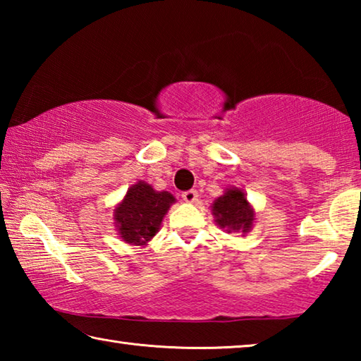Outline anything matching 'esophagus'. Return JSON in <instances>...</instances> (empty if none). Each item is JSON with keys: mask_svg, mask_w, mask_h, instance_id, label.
Wrapping results in <instances>:
<instances>
[{"mask_svg": "<svg viewBox=\"0 0 361 361\" xmlns=\"http://www.w3.org/2000/svg\"><path fill=\"white\" fill-rule=\"evenodd\" d=\"M181 197H183V200H185V202H188V204H194V202H197V191H195V189H189V191H185L181 194Z\"/></svg>", "mask_w": 361, "mask_h": 361, "instance_id": "1", "label": "esophagus"}]
</instances>
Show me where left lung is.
Returning <instances> with one entry per match:
<instances>
[{
  "mask_svg": "<svg viewBox=\"0 0 361 361\" xmlns=\"http://www.w3.org/2000/svg\"><path fill=\"white\" fill-rule=\"evenodd\" d=\"M213 215L216 216L219 228L231 231L247 232L252 228L253 210L250 209L245 194L239 189H229L213 204Z\"/></svg>",
  "mask_w": 361,
  "mask_h": 361,
  "instance_id": "8db88e82",
  "label": "left lung"
}]
</instances>
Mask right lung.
I'll return each mask as SVG.
<instances>
[{"mask_svg": "<svg viewBox=\"0 0 361 361\" xmlns=\"http://www.w3.org/2000/svg\"><path fill=\"white\" fill-rule=\"evenodd\" d=\"M175 197L167 191L157 192L149 185L140 181L127 191L122 204L114 210L116 226L122 240L142 245L156 235L162 218Z\"/></svg>", "mask_w": 361, "mask_h": 361, "instance_id": "obj_1", "label": "right lung"}]
</instances>
